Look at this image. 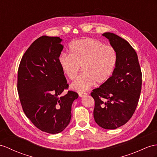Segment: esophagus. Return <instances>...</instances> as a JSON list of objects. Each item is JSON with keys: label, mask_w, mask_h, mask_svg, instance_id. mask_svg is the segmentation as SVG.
Here are the masks:
<instances>
[{"label": "esophagus", "mask_w": 157, "mask_h": 157, "mask_svg": "<svg viewBox=\"0 0 157 157\" xmlns=\"http://www.w3.org/2000/svg\"><path fill=\"white\" fill-rule=\"evenodd\" d=\"M87 94V93H79V94H78V95H79V97H85V95H86Z\"/></svg>", "instance_id": "1"}]
</instances>
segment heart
Here are the masks:
<instances>
[{"instance_id": "heart-1", "label": "heart", "mask_w": 157, "mask_h": 157, "mask_svg": "<svg viewBox=\"0 0 157 157\" xmlns=\"http://www.w3.org/2000/svg\"><path fill=\"white\" fill-rule=\"evenodd\" d=\"M70 55L61 54L59 63L67 77L73 81L81 67L83 71L71 89L84 92L96 82L97 85L107 82L113 76L117 63L116 50L101 41L87 38L72 41L68 47Z\"/></svg>"}]
</instances>
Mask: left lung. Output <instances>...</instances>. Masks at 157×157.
Here are the masks:
<instances>
[{
    "instance_id": "left-lung-1",
    "label": "left lung",
    "mask_w": 157,
    "mask_h": 157,
    "mask_svg": "<svg viewBox=\"0 0 157 157\" xmlns=\"http://www.w3.org/2000/svg\"><path fill=\"white\" fill-rule=\"evenodd\" d=\"M102 36L116 50L117 63L111 78L90 94L94 100L95 122L103 128L115 129L127 123L135 111L142 72L136 52L127 40L111 33Z\"/></svg>"
}]
</instances>
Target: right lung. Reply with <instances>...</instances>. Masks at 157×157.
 Segmentation results:
<instances>
[{
    "label": "right lung",
    "mask_w": 157,
    "mask_h": 157,
    "mask_svg": "<svg viewBox=\"0 0 157 157\" xmlns=\"http://www.w3.org/2000/svg\"><path fill=\"white\" fill-rule=\"evenodd\" d=\"M62 39L42 36L34 40L22 56L18 70L17 90L22 110L40 131L56 134L69 124L71 106L78 97L68 90L59 63Z\"/></svg>",
    "instance_id": "1"
}]
</instances>
